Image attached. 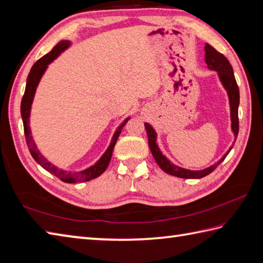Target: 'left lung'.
<instances>
[{
  "label": "left lung",
  "mask_w": 263,
  "mask_h": 263,
  "mask_svg": "<svg viewBox=\"0 0 263 263\" xmlns=\"http://www.w3.org/2000/svg\"><path fill=\"white\" fill-rule=\"evenodd\" d=\"M205 63L207 64V67L211 70L217 71L219 81H221L222 85L224 86L225 90L228 91L229 95V101H230V108H231V127L232 131L234 133V142L237 137V133H239V104H240V91L239 87H237V84L234 77L233 68H232L231 64L227 57L218 52L216 49L213 48L211 45L206 44L205 45ZM146 134H148V141H149V148L151 150V154L154 156L156 162L159 164V167L163 170L164 173L169 175H173L176 177H179V178H186V179H199L203 178V177L214 172L215 168L221 163L225 157L229 155V152L232 149H229V151L225 154L221 160H218L216 163L213 164V166L203 169V170H189L180 168L176 166L173 162H170L166 156L162 155L160 151L159 146L157 144V133L154 127H152L149 123H144Z\"/></svg>",
  "instance_id": "8db88e82"
}]
</instances>
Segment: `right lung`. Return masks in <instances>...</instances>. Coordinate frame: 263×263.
Instances as JSON below:
<instances>
[{"mask_svg": "<svg viewBox=\"0 0 263 263\" xmlns=\"http://www.w3.org/2000/svg\"><path fill=\"white\" fill-rule=\"evenodd\" d=\"M69 46H70L69 40H62L52 48V50L50 52H48L44 57H41L38 62L32 66V68L30 70L27 78L26 90H24V95L21 101V117L23 121L24 134H26V141H27L30 154H31V156L33 157V159L38 162L42 168L46 169L47 172H49L50 174L58 177L62 181L74 184V182L89 181L91 179L96 178V177L101 176L104 172H105L109 161H111L114 145L118 141L119 136L122 131V127L125 125V123L130 120V118L125 119L123 123H122L118 127L117 131H115V133L113 134V138L111 140V143H109L106 151L104 152V155L100 158V160L95 164H93V166H90L89 168L82 170V172L71 173V172H66V170H63V169H59L51 162H49L46 158L40 154V151L38 150V148H36V145L33 141V138L31 136V130H30V126H29L30 112H31V105L33 102L34 94H35V89L38 87V84L40 82L42 75L45 74L46 69L48 68V65L52 63L53 60L56 59L64 50H66Z\"/></svg>", "mask_w": 263, "mask_h": 263, "instance_id": "obj_1", "label": "right lung"}]
</instances>
